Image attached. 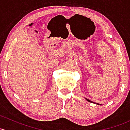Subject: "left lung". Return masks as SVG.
<instances>
[{"label":"left lung","instance_id":"1","mask_svg":"<svg viewBox=\"0 0 130 130\" xmlns=\"http://www.w3.org/2000/svg\"><path fill=\"white\" fill-rule=\"evenodd\" d=\"M86 100H87V101H88V102H91V103H94V102H91V100H88V99H87V98H86ZM96 105H100L99 103H96ZM100 105H101V104Z\"/></svg>","mask_w":130,"mask_h":130}]
</instances>
